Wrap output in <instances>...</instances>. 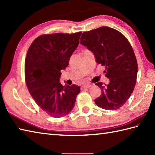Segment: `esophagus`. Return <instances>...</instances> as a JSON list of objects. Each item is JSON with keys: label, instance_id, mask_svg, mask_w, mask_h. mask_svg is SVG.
Segmentation results:
<instances>
[{"label": "esophagus", "instance_id": "esophagus-1", "mask_svg": "<svg viewBox=\"0 0 155 155\" xmlns=\"http://www.w3.org/2000/svg\"><path fill=\"white\" fill-rule=\"evenodd\" d=\"M91 86H92L91 84H84V85H83V86L81 87V90H83V89H84V88H90Z\"/></svg>", "mask_w": 155, "mask_h": 155}]
</instances>
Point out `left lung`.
<instances>
[{"label": "left lung", "mask_w": 155, "mask_h": 155, "mask_svg": "<svg viewBox=\"0 0 155 155\" xmlns=\"http://www.w3.org/2000/svg\"><path fill=\"white\" fill-rule=\"evenodd\" d=\"M80 42L93 52L98 64L104 66L109 78L108 84H95L102 92L95 103L105 110L118 109L130 97L137 81V62L129 42L119 31L102 27L84 32Z\"/></svg>", "instance_id": "obj_1"}]
</instances>
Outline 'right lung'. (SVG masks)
I'll list each match as a JSON object with an SVG mask.
<instances>
[{"label":"right lung","instance_id":"obj_1","mask_svg":"<svg viewBox=\"0 0 155 155\" xmlns=\"http://www.w3.org/2000/svg\"><path fill=\"white\" fill-rule=\"evenodd\" d=\"M81 32L55 33L37 37L25 59V81L38 107L52 117H64L74 107L80 87L62 86L61 71L68 67L70 57L79 44Z\"/></svg>","mask_w":155,"mask_h":155}]
</instances>
